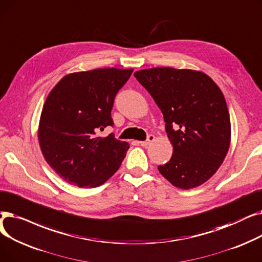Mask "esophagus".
<instances>
[{
    "label": "esophagus",
    "mask_w": 262,
    "mask_h": 262,
    "mask_svg": "<svg viewBox=\"0 0 262 262\" xmlns=\"http://www.w3.org/2000/svg\"><path fill=\"white\" fill-rule=\"evenodd\" d=\"M154 141H155V135L149 134V135L147 136V140H146V141H143V142H140V145L143 146V147H147L148 145H150Z\"/></svg>",
    "instance_id": "obj_1"
}]
</instances>
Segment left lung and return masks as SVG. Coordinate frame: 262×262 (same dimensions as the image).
Returning a JSON list of instances; mask_svg holds the SVG:
<instances>
[{"instance_id": "1", "label": "left lung", "mask_w": 262, "mask_h": 262, "mask_svg": "<svg viewBox=\"0 0 262 262\" xmlns=\"http://www.w3.org/2000/svg\"><path fill=\"white\" fill-rule=\"evenodd\" d=\"M165 121L172 156L158 166L177 188L189 190L212 177L230 145V118L220 87L206 73L160 67L134 72Z\"/></svg>"}]
</instances>
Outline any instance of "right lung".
I'll return each mask as SVG.
<instances>
[{
  "mask_svg": "<svg viewBox=\"0 0 262 262\" xmlns=\"http://www.w3.org/2000/svg\"><path fill=\"white\" fill-rule=\"evenodd\" d=\"M133 69L102 68L65 76L50 92L40 115L38 140L47 163L80 188L103 184L119 168L129 149L113 133L114 99Z\"/></svg>",
  "mask_w": 262,
  "mask_h": 262,
  "instance_id": "add662e5",
  "label": "right lung"
}]
</instances>
